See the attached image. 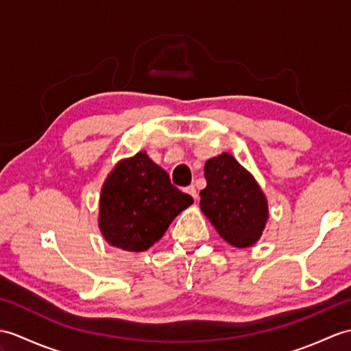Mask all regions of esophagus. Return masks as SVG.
<instances>
[{
    "instance_id": "1",
    "label": "esophagus",
    "mask_w": 351,
    "mask_h": 351,
    "mask_svg": "<svg viewBox=\"0 0 351 351\" xmlns=\"http://www.w3.org/2000/svg\"><path fill=\"white\" fill-rule=\"evenodd\" d=\"M185 191L189 193L193 199H197V190H195V186L194 185H190V186H186L185 189Z\"/></svg>"
}]
</instances>
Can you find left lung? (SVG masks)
Returning a JSON list of instances; mask_svg holds the SVG:
<instances>
[{
	"label": "left lung",
	"instance_id": "left-lung-1",
	"mask_svg": "<svg viewBox=\"0 0 351 351\" xmlns=\"http://www.w3.org/2000/svg\"><path fill=\"white\" fill-rule=\"evenodd\" d=\"M205 178L206 189L200 191L202 213L230 245H254L269 219L267 199L256 178L229 152L205 162Z\"/></svg>",
	"mask_w": 351,
	"mask_h": 351
}]
</instances>
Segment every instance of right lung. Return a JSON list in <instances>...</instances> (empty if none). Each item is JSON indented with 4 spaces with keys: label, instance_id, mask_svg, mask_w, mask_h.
Here are the masks:
<instances>
[{
    "label": "right lung",
    "instance_id": "obj_1",
    "mask_svg": "<svg viewBox=\"0 0 351 351\" xmlns=\"http://www.w3.org/2000/svg\"><path fill=\"white\" fill-rule=\"evenodd\" d=\"M193 205L172 185L165 169L145 151L119 160L104 179L99 200V229L109 245L141 252L158 242L170 223Z\"/></svg>",
    "mask_w": 351,
    "mask_h": 351
}]
</instances>
